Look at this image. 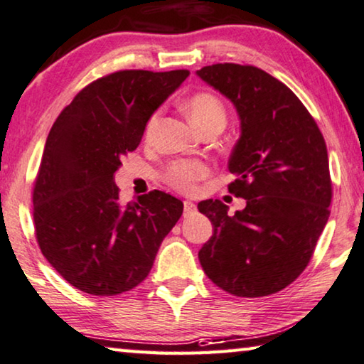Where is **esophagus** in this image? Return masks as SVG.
Listing matches in <instances>:
<instances>
[{"mask_svg": "<svg viewBox=\"0 0 364 364\" xmlns=\"http://www.w3.org/2000/svg\"><path fill=\"white\" fill-rule=\"evenodd\" d=\"M194 212H196V205L191 203V200H184V217L191 215Z\"/></svg>", "mask_w": 364, "mask_h": 364, "instance_id": "34e87169", "label": "esophagus"}]
</instances>
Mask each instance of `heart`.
I'll use <instances>...</instances> for the list:
<instances>
[{"mask_svg":"<svg viewBox=\"0 0 364 364\" xmlns=\"http://www.w3.org/2000/svg\"><path fill=\"white\" fill-rule=\"evenodd\" d=\"M186 113L191 123L196 128L200 129L207 124L218 123L225 124L227 121V112L222 100L209 92H199L193 97H189L186 102ZM159 114L155 113L149 118L146 124V136L149 137L152 134L157 123ZM209 175V166L204 161L199 160H176L170 164L168 168L165 171V181L170 184L173 189L180 193H193L196 188V183L203 180Z\"/></svg>","mask_w":364,"mask_h":364,"instance_id":"b5f03b06","label":"heart"}]
</instances>
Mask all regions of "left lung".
Wrapping results in <instances>:
<instances>
[{
  "mask_svg": "<svg viewBox=\"0 0 364 364\" xmlns=\"http://www.w3.org/2000/svg\"><path fill=\"white\" fill-rule=\"evenodd\" d=\"M196 74L238 113L228 191L246 199L232 217L218 199L198 204L213 227L199 262L235 296L272 295L306 269L331 215L326 141L298 97L262 69L218 63Z\"/></svg>",
  "mask_w": 364,
  "mask_h": 364,
  "instance_id": "8db88e82",
  "label": "left lung"
}]
</instances>
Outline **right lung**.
<instances>
[{
    "label": "right lung",
    "mask_w": 364,
    "mask_h": 364,
    "mask_svg": "<svg viewBox=\"0 0 364 364\" xmlns=\"http://www.w3.org/2000/svg\"><path fill=\"white\" fill-rule=\"evenodd\" d=\"M188 76L186 69L108 74L80 90L51 126L33 186V223L42 255L77 290L113 296L139 285L180 220L181 200L157 189L121 204L114 171Z\"/></svg>",
    "instance_id": "right-lung-1"
}]
</instances>
